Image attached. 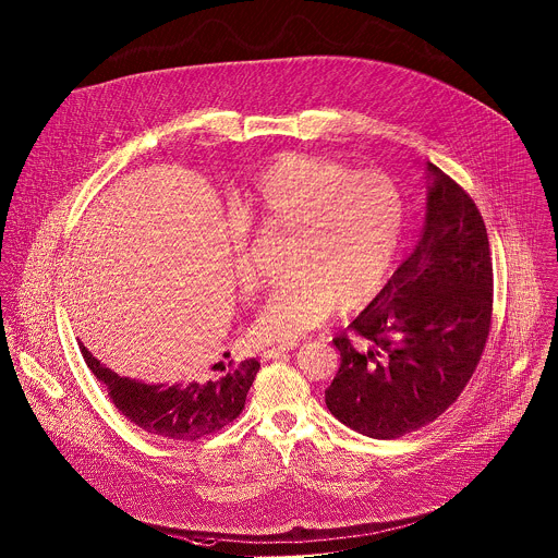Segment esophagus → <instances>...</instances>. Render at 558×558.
<instances>
[{
	"instance_id": "1",
	"label": "esophagus",
	"mask_w": 558,
	"mask_h": 558,
	"mask_svg": "<svg viewBox=\"0 0 558 558\" xmlns=\"http://www.w3.org/2000/svg\"><path fill=\"white\" fill-rule=\"evenodd\" d=\"M295 347H298V342L276 344V347H269V349H265V351H263V357H265V360H274V357H280V355L289 353V351H291V349H295Z\"/></svg>"
}]
</instances>
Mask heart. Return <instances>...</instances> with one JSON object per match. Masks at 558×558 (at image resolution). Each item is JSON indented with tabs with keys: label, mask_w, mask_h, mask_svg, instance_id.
I'll return each mask as SVG.
<instances>
[{
	"label": "heart",
	"mask_w": 558,
	"mask_h": 558,
	"mask_svg": "<svg viewBox=\"0 0 558 558\" xmlns=\"http://www.w3.org/2000/svg\"><path fill=\"white\" fill-rule=\"evenodd\" d=\"M265 230L291 232L289 280L278 282L254 326L260 342H293L322 326L340 302L364 304L381 284L403 223V201L395 183L373 170L289 155L258 174L245 203ZM228 247L236 280L256 282L245 226L230 220Z\"/></svg>",
	"instance_id": "heart-1"
}]
</instances>
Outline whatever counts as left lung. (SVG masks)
<instances>
[{"instance_id":"1","label":"left lung","mask_w":558,"mask_h":558,"mask_svg":"<svg viewBox=\"0 0 558 558\" xmlns=\"http://www.w3.org/2000/svg\"><path fill=\"white\" fill-rule=\"evenodd\" d=\"M427 207L412 254L336 336L326 405L349 429L395 440L434 423L470 381L492 324V258L472 198L425 163Z\"/></svg>"}]
</instances>
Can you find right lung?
<instances>
[{"mask_svg": "<svg viewBox=\"0 0 558 558\" xmlns=\"http://www.w3.org/2000/svg\"><path fill=\"white\" fill-rule=\"evenodd\" d=\"M88 368L108 386L118 412L150 436L194 442L230 425L243 410L247 390L260 368L256 357L228 364L220 377H185L172 384H146L104 366L80 342Z\"/></svg>", "mask_w": 558, "mask_h": 558, "instance_id": "1", "label": "right lung"}]
</instances>
